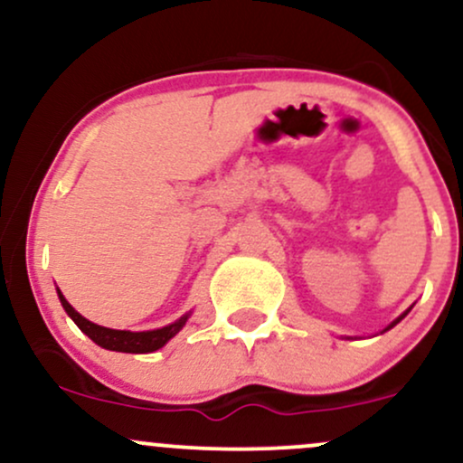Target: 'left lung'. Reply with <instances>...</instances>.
I'll list each match as a JSON object with an SVG mask.
<instances>
[{
    "mask_svg": "<svg viewBox=\"0 0 463 463\" xmlns=\"http://www.w3.org/2000/svg\"><path fill=\"white\" fill-rule=\"evenodd\" d=\"M409 311H411V307H409V309H407L405 313H401V316H398L394 322H392V324H387V326H385V328H383V331H381V333H385V331H390V328H394V326H396V324H398V322H401V320H402V317H405ZM348 339H350V337H348Z\"/></svg>",
    "mask_w": 463,
    "mask_h": 463,
    "instance_id": "1",
    "label": "left lung"
}]
</instances>
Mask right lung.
<instances>
[{
	"instance_id": "obj_1",
	"label": "right lung",
	"mask_w": 463,
	"mask_h": 463,
	"mask_svg": "<svg viewBox=\"0 0 463 463\" xmlns=\"http://www.w3.org/2000/svg\"><path fill=\"white\" fill-rule=\"evenodd\" d=\"M58 300H61L62 309L67 311V316L71 317L73 322L78 324V328L82 331L87 337H91L98 346H102L106 350H115V353H132V354H143V353H154V350L163 348L165 344L169 342V339L174 337V335H178L183 331V326L187 324L189 313H184V316H180L176 322L167 324V326L163 328H154V331H117V328H106V326H99V324H95L91 320H87L84 316H80V313L73 309L71 305H69L65 296H62V291L58 289Z\"/></svg>"
}]
</instances>
